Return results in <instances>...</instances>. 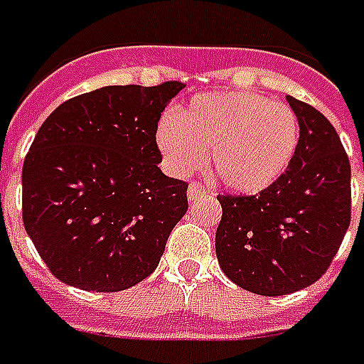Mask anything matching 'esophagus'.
<instances>
[{"mask_svg": "<svg viewBox=\"0 0 364 364\" xmlns=\"http://www.w3.org/2000/svg\"><path fill=\"white\" fill-rule=\"evenodd\" d=\"M203 193H207V187L201 185V183L193 181L191 185H189V189H187V197H189V201H195L197 197H201Z\"/></svg>", "mask_w": 364, "mask_h": 364, "instance_id": "obj_1", "label": "esophagus"}]
</instances>
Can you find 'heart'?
<instances>
[{
    "mask_svg": "<svg viewBox=\"0 0 364 364\" xmlns=\"http://www.w3.org/2000/svg\"><path fill=\"white\" fill-rule=\"evenodd\" d=\"M301 127L295 111L253 91L193 97L157 127V147L175 173L201 167L205 153L229 191L259 193L295 159Z\"/></svg>",
    "mask_w": 364,
    "mask_h": 364,
    "instance_id": "1",
    "label": "heart"
}]
</instances>
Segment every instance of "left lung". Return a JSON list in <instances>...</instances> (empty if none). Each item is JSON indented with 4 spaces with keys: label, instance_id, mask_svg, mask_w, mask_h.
Returning a JSON list of instances; mask_svg holds the SVG:
<instances>
[{
    "label": "left lung",
    "instance_id": "8db88e82",
    "mask_svg": "<svg viewBox=\"0 0 364 364\" xmlns=\"http://www.w3.org/2000/svg\"><path fill=\"white\" fill-rule=\"evenodd\" d=\"M287 101L301 127L291 167L257 195L217 197L219 265L235 285L265 296L318 281L350 225V163L337 131L305 101Z\"/></svg>",
    "mask_w": 364,
    "mask_h": 364
}]
</instances>
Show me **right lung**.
<instances>
[{"label":"right lung","mask_w":364,"mask_h":364,"mask_svg":"<svg viewBox=\"0 0 364 364\" xmlns=\"http://www.w3.org/2000/svg\"><path fill=\"white\" fill-rule=\"evenodd\" d=\"M109 85L68 99L23 161V225L47 269L83 291L149 277L187 213V183L159 169L157 123L181 89Z\"/></svg>","instance_id":"right-lung-1"}]
</instances>
